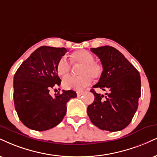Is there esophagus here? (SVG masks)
Segmentation results:
<instances>
[{"mask_svg":"<svg viewBox=\"0 0 157 157\" xmlns=\"http://www.w3.org/2000/svg\"><path fill=\"white\" fill-rule=\"evenodd\" d=\"M76 94H77V96L80 97L84 94V92H83V91H77Z\"/></svg>","mask_w":157,"mask_h":157,"instance_id":"34e87169","label":"esophagus"}]
</instances>
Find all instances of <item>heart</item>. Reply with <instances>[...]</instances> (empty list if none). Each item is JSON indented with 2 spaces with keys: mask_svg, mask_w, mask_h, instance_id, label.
Returning a JSON list of instances; mask_svg holds the SVG:
<instances>
[{
  "mask_svg": "<svg viewBox=\"0 0 157 157\" xmlns=\"http://www.w3.org/2000/svg\"><path fill=\"white\" fill-rule=\"evenodd\" d=\"M71 60L73 65H82L79 69L80 76H71L65 78L63 82V87L66 90L82 91L89 86L92 82V78H98L103 72V67L100 63L94 62V57L92 53L85 49L78 50L73 52ZM71 63L65 57H62L57 64L56 70L58 75L65 78L71 71Z\"/></svg>",
  "mask_w": 157,
  "mask_h": 157,
  "instance_id": "heart-1",
  "label": "heart"
}]
</instances>
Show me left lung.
Masks as SVG:
<instances>
[{"label": "left lung", "mask_w": 157, "mask_h": 157, "mask_svg": "<svg viewBox=\"0 0 157 157\" xmlns=\"http://www.w3.org/2000/svg\"><path fill=\"white\" fill-rule=\"evenodd\" d=\"M100 58L103 72L93 88L108 91L96 93L87 107L90 121L102 130L117 132L129 124L138 109L141 94L140 75L135 67L117 49L110 46L92 48Z\"/></svg>", "instance_id": "1"}]
</instances>
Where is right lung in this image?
<instances>
[{"label": "right lung", "instance_id": "add662e5", "mask_svg": "<svg viewBox=\"0 0 157 157\" xmlns=\"http://www.w3.org/2000/svg\"><path fill=\"white\" fill-rule=\"evenodd\" d=\"M65 48L43 46L35 50L13 76V101L19 119L28 128L45 131L59 124L67 111V102L76 98L73 90L49 94L61 80L56 66Z\"/></svg>", "mask_w": 157, "mask_h": 157}]
</instances>
